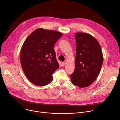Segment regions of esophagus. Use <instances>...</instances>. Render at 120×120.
I'll return each instance as SVG.
<instances>
[{"mask_svg":"<svg viewBox=\"0 0 120 120\" xmlns=\"http://www.w3.org/2000/svg\"><path fill=\"white\" fill-rule=\"evenodd\" d=\"M65 62H62V65L63 66H64L65 65Z\"/></svg>","mask_w":120,"mask_h":120,"instance_id":"1","label":"esophagus"}]
</instances>
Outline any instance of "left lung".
<instances>
[{"mask_svg": "<svg viewBox=\"0 0 120 120\" xmlns=\"http://www.w3.org/2000/svg\"><path fill=\"white\" fill-rule=\"evenodd\" d=\"M75 69L70 75L72 83L87 87L97 78L103 63V55L97 40L86 33H76Z\"/></svg>", "mask_w": 120, "mask_h": 120, "instance_id": "obj_1", "label": "left lung"}]
</instances>
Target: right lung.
<instances>
[{
  "instance_id": "add662e5",
  "label": "right lung",
  "mask_w": 120,
  "mask_h": 120,
  "mask_svg": "<svg viewBox=\"0 0 120 120\" xmlns=\"http://www.w3.org/2000/svg\"><path fill=\"white\" fill-rule=\"evenodd\" d=\"M62 36L55 30L38 28L25 40L20 62L26 77L33 84L44 86L52 81V75L59 67L54 46Z\"/></svg>"
}]
</instances>
